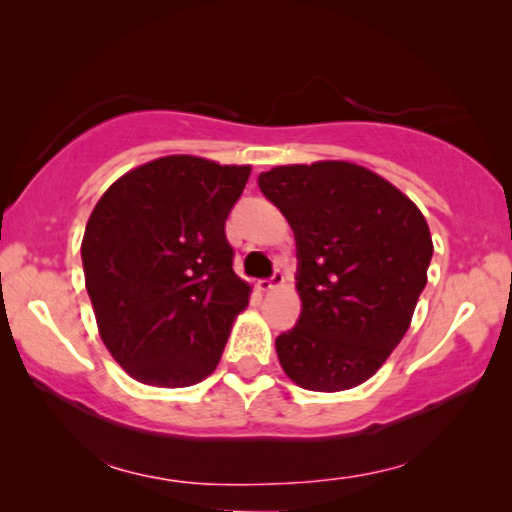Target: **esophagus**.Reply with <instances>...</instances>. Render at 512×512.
Masks as SVG:
<instances>
[{
  "label": "esophagus",
  "instance_id": "1",
  "mask_svg": "<svg viewBox=\"0 0 512 512\" xmlns=\"http://www.w3.org/2000/svg\"><path fill=\"white\" fill-rule=\"evenodd\" d=\"M282 284H284V275H282V272H275V275H272L270 279H261V282H258V291L268 293L272 289H279Z\"/></svg>",
  "mask_w": 512,
  "mask_h": 512
}]
</instances>
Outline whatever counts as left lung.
Returning <instances> with one entry per match:
<instances>
[{
	"mask_svg": "<svg viewBox=\"0 0 512 512\" xmlns=\"http://www.w3.org/2000/svg\"><path fill=\"white\" fill-rule=\"evenodd\" d=\"M296 237L303 303L275 340L298 387L345 391L370 380L403 340L433 256L408 195L349 160L277 165L258 177Z\"/></svg>",
	"mask_w": 512,
	"mask_h": 512,
	"instance_id": "1",
	"label": "left lung"
}]
</instances>
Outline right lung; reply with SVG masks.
Segmentation results:
<instances>
[{"mask_svg":"<svg viewBox=\"0 0 512 512\" xmlns=\"http://www.w3.org/2000/svg\"><path fill=\"white\" fill-rule=\"evenodd\" d=\"M249 174L251 165L163 156L97 200L81 242L83 275L104 347L132 380L179 389L219 366L251 296L226 240Z\"/></svg>","mask_w":512,"mask_h":512,"instance_id":"1","label":"right lung"}]
</instances>
